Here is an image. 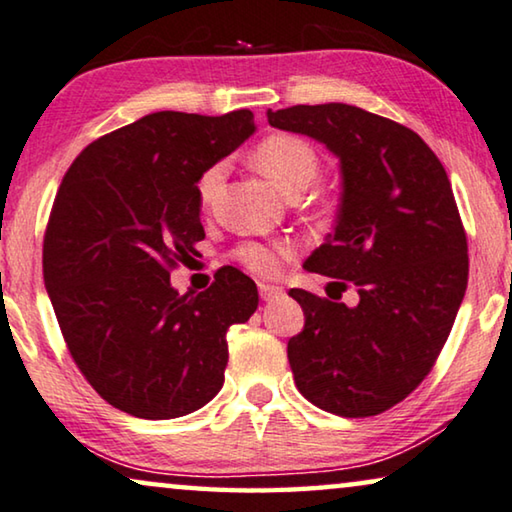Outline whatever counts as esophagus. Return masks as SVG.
<instances>
[{
    "label": "esophagus",
    "instance_id": "esophagus-1",
    "mask_svg": "<svg viewBox=\"0 0 512 512\" xmlns=\"http://www.w3.org/2000/svg\"><path fill=\"white\" fill-rule=\"evenodd\" d=\"M258 293H261V298L265 302H270L274 298H279V295H284V288L274 286V284H265V281H261V284H258Z\"/></svg>",
    "mask_w": 512,
    "mask_h": 512
}]
</instances>
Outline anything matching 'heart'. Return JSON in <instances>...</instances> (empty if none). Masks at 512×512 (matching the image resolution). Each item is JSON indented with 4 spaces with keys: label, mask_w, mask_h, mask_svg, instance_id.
I'll use <instances>...</instances> for the list:
<instances>
[{
    "label": "heart",
    "mask_w": 512,
    "mask_h": 512,
    "mask_svg": "<svg viewBox=\"0 0 512 512\" xmlns=\"http://www.w3.org/2000/svg\"><path fill=\"white\" fill-rule=\"evenodd\" d=\"M251 161L286 196H300L314 184L318 170H321V161H318V154L311 143L300 136H293V133H272V136L261 140L251 154ZM226 170V161H217L198 177L196 198L203 210H207L214 196L219 194ZM291 251V244L284 242H242L235 247L233 258L256 274H274L279 270L281 258H286Z\"/></svg>",
    "instance_id": "b5f03b06"
}]
</instances>
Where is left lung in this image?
<instances>
[{
	"instance_id": "left-lung-1",
	"label": "left lung",
	"mask_w": 512,
	"mask_h": 512,
	"mask_svg": "<svg viewBox=\"0 0 512 512\" xmlns=\"http://www.w3.org/2000/svg\"><path fill=\"white\" fill-rule=\"evenodd\" d=\"M272 127L305 133L339 157L335 233L309 272L348 286L360 302L291 288L305 328L288 342L298 390L344 418L379 416L432 372L469 281V247L446 168L416 131L346 106L268 110Z\"/></svg>"
}]
</instances>
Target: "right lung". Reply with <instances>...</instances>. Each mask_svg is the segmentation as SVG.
I'll return each mask as SVG.
<instances>
[{
    "mask_svg": "<svg viewBox=\"0 0 512 512\" xmlns=\"http://www.w3.org/2000/svg\"><path fill=\"white\" fill-rule=\"evenodd\" d=\"M254 129L247 108L161 110L87 145L59 184L43 279L73 362L129 416L170 420L210 402L224 385L226 330L258 307L256 284L231 265L198 295L170 286L205 238L198 177Z\"/></svg>",
    "mask_w": 512,
    "mask_h": 512,
    "instance_id": "right-lung-1",
    "label": "right lung"
}]
</instances>
